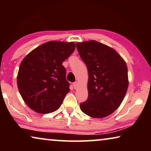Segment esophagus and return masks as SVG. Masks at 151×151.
Returning <instances> with one entry per match:
<instances>
[{
  "instance_id": "esophagus-1",
  "label": "esophagus",
  "mask_w": 151,
  "mask_h": 151,
  "mask_svg": "<svg viewBox=\"0 0 151 151\" xmlns=\"http://www.w3.org/2000/svg\"><path fill=\"white\" fill-rule=\"evenodd\" d=\"M73 85L74 88H75V89H76V88H77L78 86V82H74V83L73 84Z\"/></svg>"
}]
</instances>
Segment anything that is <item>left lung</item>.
<instances>
[{
    "instance_id": "8db88e82",
    "label": "left lung",
    "mask_w": 151,
    "mask_h": 151,
    "mask_svg": "<svg viewBox=\"0 0 151 151\" xmlns=\"http://www.w3.org/2000/svg\"><path fill=\"white\" fill-rule=\"evenodd\" d=\"M88 69V98L80 105L84 113L94 118L112 114L124 98L129 86L127 65L121 55L96 40L76 43Z\"/></svg>"
}]
</instances>
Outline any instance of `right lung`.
Wrapping results in <instances>:
<instances>
[{
	"label": "right lung",
	"instance_id": "right-lung-1",
	"mask_svg": "<svg viewBox=\"0 0 151 151\" xmlns=\"http://www.w3.org/2000/svg\"><path fill=\"white\" fill-rule=\"evenodd\" d=\"M76 49L73 42L49 41L29 53L20 63L17 85L24 102L35 112L50 113L69 92L62 64Z\"/></svg>",
	"mask_w": 151,
	"mask_h": 151
}]
</instances>
